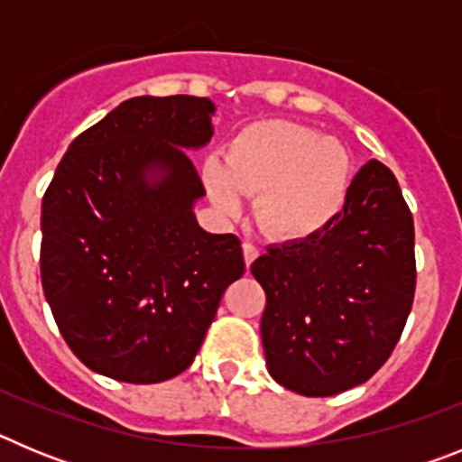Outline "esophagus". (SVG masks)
Here are the masks:
<instances>
[{
	"instance_id": "esophagus-1",
	"label": "esophagus",
	"mask_w": 462,
	"mask_h": 462,
	"mask_svg": "<svg viewBox=\"0 0 462 462\" xmlns=\"http://www.w3.org/2000/svg\"><path fill=\"white\" fill-rule=\"evenodd\" d=\"M243 254H245V266L250 268L252 263H254L256 256H259V250H256V247L252 243H245L243 245Z\"/></svg>"
}]
</instances>
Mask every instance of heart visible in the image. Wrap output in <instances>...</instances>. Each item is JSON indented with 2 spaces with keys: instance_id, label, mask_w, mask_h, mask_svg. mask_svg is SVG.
Here are the masks:
<instances>
[{
  "instance_id": "heart-1",
  "label": "heart",
  "mask_w": 462,
  "mask_h": 462,
  "mask_svg": "<svg viewBox=\"0 0 462 462\" xmlns=\"http://www.w3.org/2000/svg\"><path fill=\"white\" fill-rule=\"evenodd\" d=\"M203 185L212 206L234 217L240 195L256 196L254 219L268 238L308 243L340 217L352 157L336 138L287 120H263L231 138L224 162L208 159Z\"/></svg>"
}]
</instances>
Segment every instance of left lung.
Wrapping results in <instances>:
<instances>
[{
	"label": "left lung",
	"mask_w": 462,
	"mask_h": 462,
	"mask_svg": "<svg viewBox=\"0 0 462 462\" xmlns=\"http://www.w3.org/2000/svg\"><path fill=\"white\" fill-rule=\"evenodd\" d=\"M250 271L266 291L261 340L277 383L324 398L368 382L398 345L416 287L414 219L395 175L370 159L328 231L271 245Z\"/></svg>",
	"instance_id": "1"
}]
</instances>
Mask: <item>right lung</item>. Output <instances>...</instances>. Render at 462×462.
<instances>
[{
	"label": "right lung",
	"mask_w": 462,
	"mask_h": 462,
	"mask_svg": "<svg viewBox=\"0 0 462 462\" xmlns=\"http://www.w3.org/2000/svg\"><path fill=\"white\" fill-rule=\"evenodd\" d=\"M210 99L134 97L69 145L41 206V282L60 333L94 373L129 383L180 374L201 349L240 240L208 234L191 150Z\"/></svg>",
	"instance_id": "obj_1"
}]
</instances>
